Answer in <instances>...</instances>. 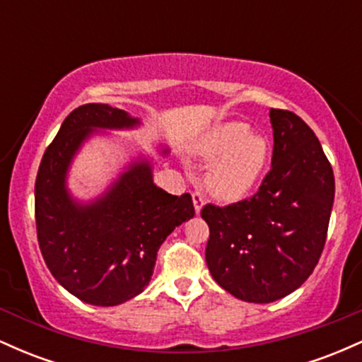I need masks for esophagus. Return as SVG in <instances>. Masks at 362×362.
Wrapping results in <instances>:
<instances>
[{
  "label": "esophagus",
  "instance_id": "obj_1",
  "mask_svg": "<svg viewBox=\"0 0 362 362\" xmlns=\"http://www.w3.org/2000/svg\"><path fill=\"white\" fill-rule=\"evenodd\" d=\"M192 201H194V207H195V213H201L202 209V204H204V197H202V194L199 192V190H195L192 194Z\"/></svg>",
  "mask_w": 362,
  "mask_h": 362
}]
</instances>
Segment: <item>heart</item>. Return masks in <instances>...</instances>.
Returning a JSON list of instances; mask_svg holds the SVG:
<instances>
[{"mask_svg":"<svg viewBox=\"0 0 362 362\" xmlns=\"http://www.w3.org/2000/svg\"><path fill=\"white\" fill-rule=\"evenodd\" d=\"M194 155L213 161L206 173V189L224 202L238 201L255 187L269 161V141L248 132L243 122H223L202 134Z\"/></svg>","mask_w":362,"mask_h":362,"instance_id":"1","label":"heart"}]
</instances>
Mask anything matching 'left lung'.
Listing matches in <instances>:
<instances>
[{
	"label": "left lung",
	"mask_w": 362,
	"mask_h": 362,
	"mask_svg": "<svg viewBox=\"0 0 362 362\" xmlns=\"http://www.w3.org/2000/svg\"><path fill=\"white\" fill-rule=\"evenodd\" d=\"M272 167L252 197L206 204V262L213 279L248 303L288 296L310 277L325 247L334 206L330 161L308 124L271 109Z\"/></svg>",
	"instance_id": "obj_1"
}]
</instances>
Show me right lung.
<instances>
[{
	"label": "right lung",
	"mask_w": 362,
	"mask_h": 362,
	"mask_svg": "<svg viewBox=\"0 0 362 362\" xmlns=\"http://www.w3.org/2000/svg\"><path fill=\"white\" fill-rule=\"evenodd\" d=\"M136 124L138 119L105 103L78 107L64 119L37 172L35 224L45 265L62 288L95 306H115L143 293L160 245L195 214L190 194L178 197L153 184L148 161L132 163L91 204L69 197L66 172L93 129Z\"/></svg>",
	"instance_id": "add662e5"
}]
</instances>
